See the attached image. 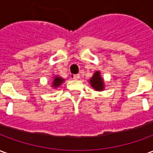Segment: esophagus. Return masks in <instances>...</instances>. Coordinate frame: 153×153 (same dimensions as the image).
I'll list each match as a JSON object with an SVG mask.
<instances>
[{"mask_svg":"<svg viewBox=\"0 0 153 153\" xmlns=\"http://www.w3.org/2000/svg\"><path fill=\"white\" fill-rule=\"evenodd\" d=\"M79 74H73V79H79Z\"/></svg>","mask_w":153,"mask_h":153,"instance_id":"obj_1","label":"esophagus"}]
</instances>
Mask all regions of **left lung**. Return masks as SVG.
<instances>
[{"instance_id":"1","label":"left lung","mask_w":153,"mask_h":153,"mask_svg":"<svg viewBox=\"0 0 153 153\" xmlns=\"http://www.w3.org/2000/svg\"><path fill=\"white\" fill-rule=\"evenodd\" d=\"M90 83L93 88L97 91H102L104 88V82H103L102 77L100 75L99 71H97L96 73L93 74L92 79H90Z\"/></svg>"}]
</instances>
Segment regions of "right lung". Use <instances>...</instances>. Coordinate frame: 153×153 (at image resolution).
Returning a JSON list of instances; mask_svg holds the SVG:
<instances>
[{
    "label": "right lung",
    "mask_w": 153,
    "mask_h": 153,
    "mask_svg": "<svg viewBox=\"0 0 153 153\" xmlns=\"http://www.w3.org/2000/svg\"><path fill=\"white\" fill-rule=\"evenodd\" d=\"M64 79H61L60 77H56L55 78V79H54L53 83H52V84H53V87H55V88H57V87H59L61 84V83H63Z\"/></svg>",
    "instance_id": "obj_1"
}]
</instances>
